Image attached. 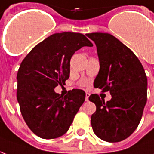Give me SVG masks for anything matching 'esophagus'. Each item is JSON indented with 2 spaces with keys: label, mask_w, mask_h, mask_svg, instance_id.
I'll return each mask as SVG.
<instances>
[{
  "label": "esophagus",
  "mask_w": 154,
  "mask_h": 154,
  "mask_svg": "<svg viewBox=\"0 0 154 154\" xmlns=\"http://www.w3.org/2000/svg\"><path fill=\"white\" fill-rule=\"evenodd\" d=\"M89 97H90V94L89 93H86V101H87L88 100V98H89Z\"/></svg>",
  "instance_id": "esophagus-1"
}]
</instances>
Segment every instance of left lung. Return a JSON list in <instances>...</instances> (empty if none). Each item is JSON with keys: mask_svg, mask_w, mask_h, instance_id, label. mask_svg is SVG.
Returning a JSON list of instances; mask_svg holds the SVG:
<instances>
[{"mask_svg": "<svg viewBox=\"0 0 154 154\" xmlns=\"http://www.w3.org/2000/svg\"><path fill=\"white\" fill-rule=\"evenodd\" d=\"M95 42L100 71L94 87L110 91L105 102L97 94L89 100L97 106L91 124L95 134L104 141L120 142L137 129L147 102V77L142 64L129 48L106 33L86 35Z\"/></svg>", "mask_w": 154, "mask_h": 154, "instance_id": "left-lung-1", "label": "left lung"}]
</instances>
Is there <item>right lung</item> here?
<instances>
[{
	"mask_svg": "<svg viewBox=\"0 0 154 154\" xmlns=\"http://www.w3.org/2000/svg\"><path fill=\"white\" fill-rule=\"evenodd\" d=\"M92 47L80 33L52 35L32 49L17 73V100L26 125L42 139H56L67 132L86 93L72 89L65 97L54 88L65 83L70 74V60L82 47Z\"/></svg>",
	"mask_w": 154,
	"mask_h": 154,
	"instance_id": "1",
	"label": "right lung"
}]
</instances>
